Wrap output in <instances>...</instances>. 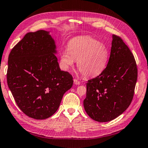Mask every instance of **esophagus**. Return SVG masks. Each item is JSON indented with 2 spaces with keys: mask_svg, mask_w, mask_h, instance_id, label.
I'll return each instance as SVG.
<instances>
[{
  "mask_svg": "<svg viewBox=\"0 0 148 148\" xmlns=\"http://www.w3.org/2000/svg\"><path fill=\"white\" fill-rule=\"evenodd\" d=\"M73 82H74V84H75L76 85H79L80 84V82L79 81V80H78L77 79H74Z\"/></svg>",
  "mask_w": 148,
  "mask_h": 148,
  "instance_id": "34e87169",
  "label": "esophagus"
}]
</instances>
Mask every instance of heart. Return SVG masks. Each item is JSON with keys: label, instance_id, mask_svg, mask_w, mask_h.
Segmentation results:
<instances>
[{"label": "heart", "instance_id": "obj_1", "mask_svg": "<svg viewBox=\"0 0 148 148\" xmlns=\"http://www.w3.org/2000/svg\"><path fill=\"white\" fill-rule=\"evenodd\" d=\"M110 53L104 43L88 36H80L69 41L68 49L60 55V64L66 71L77 61V68L86 77L101 74L108 65Z\"/></svg>", "mask_w": 148, "mask_h": 148}]
</instances>
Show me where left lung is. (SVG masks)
Instances as JSON below:
<instances>
[{"mask_svg": "<svg viewBox=\"0 0 148 148\" xmlns=\"http://www.w3.org/2000/svg\"><path fill=\"white\" fill-rule=\"evenodd\" d=\"M110 57L101 74L86 83V112L94 121H112L132 102L137 80L135 58L122 38L112 35Z\"/></svg>", "mask_w": 148, "mask_h": 148, "instance_id": "left-lung-1", "label": "left lung"}]
</instances>
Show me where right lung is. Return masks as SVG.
Here are the masks:
<instances>
[{
	"instance_id": "right-lung-1",
	"label": "right lung",
	"mask_w": 148,
	"mask_h": 148,
	"mask_svg": "<svg viewBox=\"0 0 148 148\" xmlns=\"http://www.w3.org/2000/svg\"><path fill=\"white\" fill-rule=\"evenodd\" d=\"M55 42L49 32H29L12 49L7 82L16 104L31 118L48 119L73 86L71 75L61 71Z\"/></svg>"
}]
</instances>
